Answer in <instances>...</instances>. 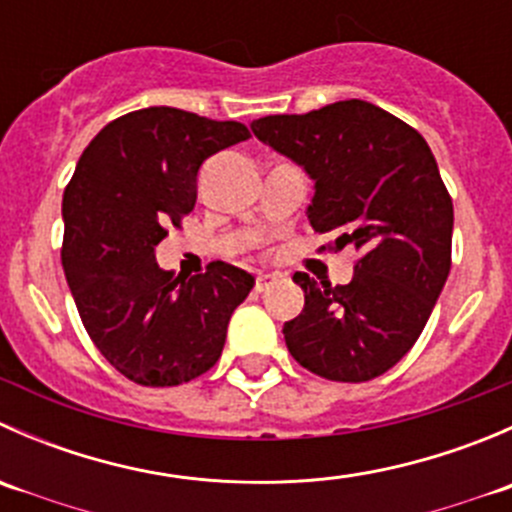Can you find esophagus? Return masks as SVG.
<instances>
[{
  "instance_id": "esophagus-1",
  "label": "esophagus",
  "mask_w": 512,
  "mask_h": 512,
  "mask_svg": "<svg viewBox=\"0 0 512 512\" xmlns=\"http://www.w3.org/2000/svg\"><path fill=\"white\" fill-rule=\"evenodd\" d=\"M275 282H277L275 275H260V277H257V282H255V289H257V292H267V289L275 285Z\"/></svg>"
}]
</instances>
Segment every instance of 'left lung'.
Returning a JSON list of instances; mask_svg holds the SVG:
<instances>
[{"label": "left lung", "mask_w": 512, "mask_h": 512, "mask_svg": "<svg viewBox=\"0 0 512 512\" xmlns=\"http://www.w3.org/2000/svg\"><path fill=\"white\" fill-rule=\"evenodd\" d=\"M262 143L307 170V208L332 250L361 252L349 285L297 272L304 309L285 322L289 354L329 381H369L421 337L451 272L453 203L421 133L369 101L252 121Z\"/></svg>", "instance_id": "obj_1"}]
</instances>
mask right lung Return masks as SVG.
Wrapping results in <instances>:
<instances>
[{"mask_svg":"<svg viewBox=\"0 0 512 512\" xmlns=\"http://www.w3.org/2000/svg\"><path fill=\"white\" fill-rule=\"evenodd\" d=\"M247 138L245 123L141 108L98 131L66 185V282L91 342L136 384L178 386L215 366L255 285L227 262L193 277L156 262L168 227L195 208L200 165Z\"/></svg>","mask_w":512,"mask_h":512,"instance_id":"right-lung-1","label":"right lung"}]
</instances>
